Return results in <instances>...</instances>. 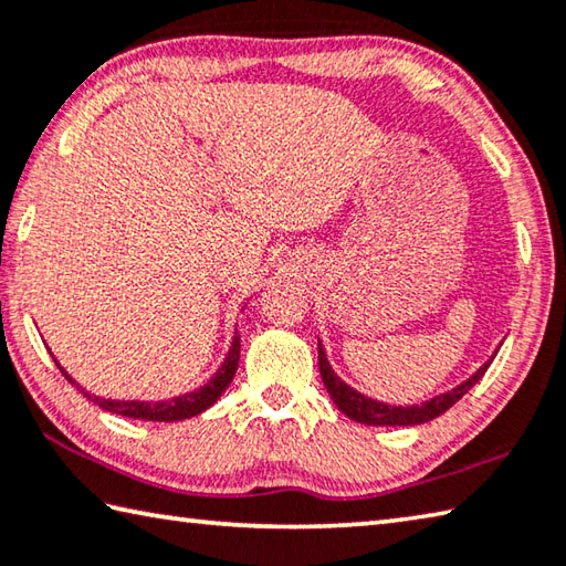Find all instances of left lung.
<instances>
[{"label":"left lung","instance_id":"8db88e82","mask_svg":"<svg viewBox=\"0 0 566 566\" xmlns=\"http://www.w3.org/2000/svg\"><path fill=\"white\" fill-rule=\"evenodd\" d=\"M490 364H492V358L485 366H480L465 384H460L458 388L448 390V394H443V396H436L433 400H426L423 406H386V403H378V400H374V398L361 396L352 386H346L342 378L332 371V366H328V361H326L324 348L318 346V371H322V381L328 390V396H332L334 403L342 408V413H346L352 420H358V423H366V426L428 423V420H433L440 413H446L450 406H455L458 400L465 396L482 376H485Z\"/></svg>","mask_w":566,"mask_h":566}]
</instances>
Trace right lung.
I'll return each instance as SVG.
<instances>
[{
  "instance_id": "1",
  "label": "right lung",
  "mask_w": 566,
  "mask_h": 566,
  "mask_svg": "<svg viewBox=\"0 0 566 566\" xmlns=\"http://www.w3.org/2000/svg\"><path fill=\"white\" fill-rule=\"evenodd\" d=\"M238 361H240V338L234 336L228 358H224V364L218 368V374H214L208 384L200 386L198 390H192V394H185V396L170 398V400H160V403H148V400H106V398L91 396L84 388L76 386L74 378H71L64 368H61L59 364L56 366H59V371L66 376L69 384H74L88 400H94L96 406H101L104 410H111V413L126 416V418H140V420H158V423H172V420L192 418V416L202 413L205 408H210L214 400L222 396V390L232 384L234 371H238Z\"/></svg>"
}]
</instances>
